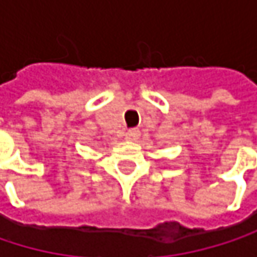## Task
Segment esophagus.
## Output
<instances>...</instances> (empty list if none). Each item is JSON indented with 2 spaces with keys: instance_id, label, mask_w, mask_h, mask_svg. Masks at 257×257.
<instances>
[{
  "instance_id": "34e87169",
  "label": "esophagus",
  "mask_w": 257,
  "mask_h": 257,
  "mask_svg": "<svg viewBox=\"0 0 257 257\" xmlns=\"http://www.w3.org/2000/svg\"><path fill=\"white\" fill-rule=\"evenodd\" d=\"M140 137V132L137 129H129L126 132V140H137Z\"/></svg>"
}]
</instances>
